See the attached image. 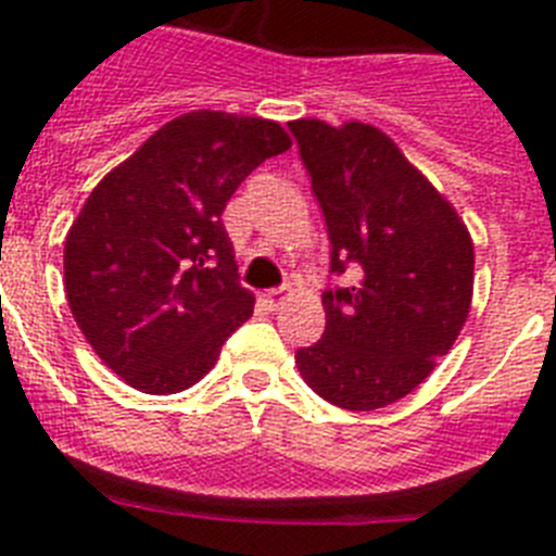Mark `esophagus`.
Instances as JSON below:
<instances>
[{"mask_svg": "<svg viewBox=\"0 0 556 556\" xmlns=\"http://www.w3.org/2000/svg\"><path fill=\"white\" fill-rule=\"evenodd\" d=\"M289 292H292V289H289V287H278V289H269V292H264V298H267L269 306L278 308L283 301H287Z\"/></svg>", "mask_w": 556, "mask_h": 556, "instance_id": "esophagus-1", "label": "esophagus"}]
</instances>
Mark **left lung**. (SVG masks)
Returning a JSON list of instances; mask_svg holds the SVG:
<instances>
[{
	"label": "left lung",
	"mask_w": 556,
	"mask_h": 556,
	"mask_svg": "<svg viewBox=\"0 0 556 556\" xmlns=\"http://www.w3.org/2000/svg\"><path fill=\"white\" fill-rule=\"evenodd\" d=\"M331 236V269L362 267L323 294L326 333L294 353L328 404L372 412L409 395L454 348L473 301V239L454 203L365 122H289Z\"/></svg>",
	"instance_id": "1"
}]
</instances>
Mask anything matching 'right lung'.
<instances>
[{
  "mask_svg": "<svg viewBox=\"0 0 556 556\" xmlns=\"http://www.w3.org/2000/svg\"><path fill=\"white\" fill-rule=\"evenodd\" d=\"M289 147L273 119L191 111L88 194L63 244V287L88 345L132 390L198 384L253 314L223 211L255 166Z\"/></svg>",
  "mask_w": 556,
  "mask_h": 556,
  "instance_id": "right-lung-1",
  "label": "right lung"
}]
</instances>
